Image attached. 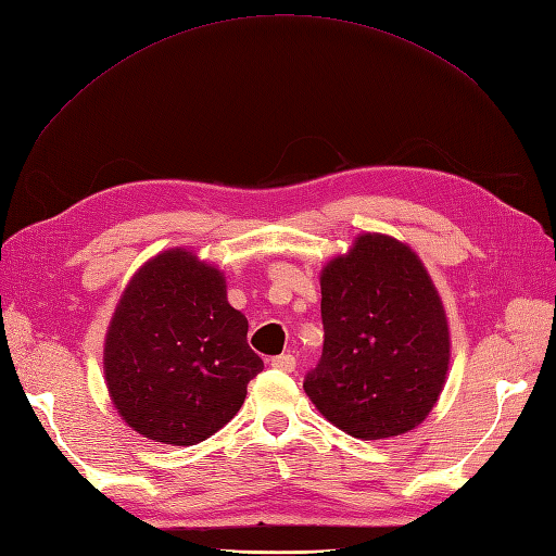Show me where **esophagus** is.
Segmentation results:
<instances>
[{"mask_svg": "<svg viewBox=\"0 0 556 556\" xmlns=\"http://www.w3.org/2000/svg\"><path fill=\"white\" fill-rule=\"evenodd\" d=\"M271 366L274 368H278V371H294V366H296V359H294V355H290V352H285V355H278V357H274L271 359Z\"/></svg>", "mask_w": 556, "mask_h": 556, "instance_id": "obj_1", "label": "esophagus"}]
</instances>
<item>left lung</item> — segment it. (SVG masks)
Here are the masks:
<instances>
[{
  "label": "left lung",
  "mask_w": 556,
  "mask_h": 556,
  "mask_svg": "<svg viewBox=\"0 0 556 556\" xmlns=\"http://www.w3.org/2000/svg\"><path fill=\"white\" fill-rule=\"evenodd\" d=\"M323 357L304 390L333 427L364 441L425 422L450 364L443 301L415 252L362 233L323 278Z\"/></svg>",
  "instance_id": "obj_1"
}]
</instances>
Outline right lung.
<instances>
[{
	"instance_id": "right-lung-1",
	"label": "right lung",
	"mask_w": 556,
	"mask_h": 556,
	"mask_svg": "<svg viewBox=\"0 0 556 556\" xmlns=\"http://www.w3.org/2000/svg\"><path fill=\"white\" fill-rule=\"evenodd\" d=\"M262 368L225 276L182 248L139 268L106 333L115 410L143 439L166 445H197L223 429Z\"/></svg>"
}]
</instances>
